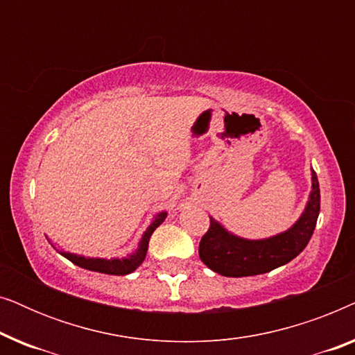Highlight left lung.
Wrapping results in <instances>:
<instances>
[{
	"label": "left lung",
	"instance_id": "1",
	"mask_svg": "<svg viewBox=\"0 0 355 355\" xmlns=\"http://www.w3.org/2000/svg\"><path fill=\"white\" fill-rule=\"evenodd\" d=\"M320 213V187L312 169V191L302 215L289 230L266 239H244L210 216V230L202 237L198 255L208 268L230 278L263 275L295 259L313 234Z\"/></svg>",
	"mask_w": 355,
	"mask_h": 355
}]
</instances>
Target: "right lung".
<instances>
[{"label":"right lung","mask_w":355,"mask_h":355,"mask_svg":"<svg viewBox=\"0 0 355 355\" xmlns=\"http://www.w3.org/2000/svg\"><path fill=\"white\" fill-rule=\"evenodd\" d=\"M168 213L166 211H159L155 215L153 221L150 223V226L147 227V231L142 234V239L139 242V247L135 249L132 254H129L128 257H116V259H95V257H85V255H77V254H71V252H64V250H58L55 245V249L60 252L62 257H66L67 260L72 261V263L80 266V268L90 270V271H98V273H105V275H116V276H124L132 273L142 265V261L145 260V255H147L148 250V241L152 237L153 231L162 225V223L166 220Z\"/></svg>","instance_id":"1"}]
</instances>
